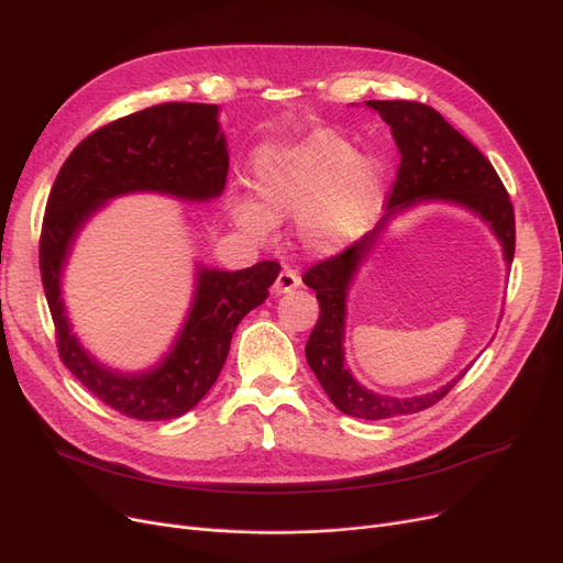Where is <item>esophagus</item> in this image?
<instances>
[{"mask_svg": "<svg viewBox=\"0 0 563 563\" xmlns=\"http://www.w3.org/2000/svg\"><path fill=\"white\" fill-rule=\"evenodd\" d=\"M299 285H301V278H299L297 272L283 269V272L278 274V278L274 280V285H272V294H274V297H283V294L294 291Z\"/></svg>", "mask_w": 563, "mask_h": 563, "instance_id": "1", "label": "esophagus"}]
</instances>
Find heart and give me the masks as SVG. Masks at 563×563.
<instances>
[{
	"label": "heart",
	"mask_w": 563,
	"mask_h": 563,
	"mask_svg": "<svg viewBox=\"0 0 563 563\" xmlns=\"http://www.w3.org/2000/svg\"><path fill=\"white\" fill-rule=\"evenodd\" d=\"M383 164L353 153L331 130L294 143L260 147L251 168L257 202H230L234 225L264 242L274 223L297 221V240L314 257L346 251L367 230L383 202Z\"/></svg>",
	"instance_id": "b5f03b06"
}]
</instances>
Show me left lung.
Here are the masks:
<instances>
[{
	"instance_id": "1",
	"label": "left lung",
	"mask_w": 563,
	"mask_h": 563,
	"mask_svg": "<svg viewBox=\"0 0 563 563\" xmlns=\"http://www.w3.org/2000/svg\"><path fill=\"white\" fill-rule=\"evenodd\" d=\"M365 107L374 109L390 125L401 162L388 198V210L376 228L344 253L314 264L303 276V283L314 289L319 301V319L306 344V361L323 393L344 416L388 420L433 406L456 386L470 367L442 388L412 397H390L367 390L349 372L344 358L349 291L383 232L412 207L448 202L488 223L507 266H511L516 219L509 194L490 162L435 109L406 100H367Z\"/></svg>"
}]
</instances>
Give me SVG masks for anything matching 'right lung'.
Listing matches in <instances>:
<instances>
[{
	"mask_svg": "<svg viewBox=\"0 0 563 563\" xmlns=\"http://www.w3.org/2000/svg\"><path fill=\"white\" fill-rule=\"evenodd\" d=\"M228 141L217 104L166 102L113 121L86 136L58 170L41 232V278L64 365L100 401L128 418L159 422L191 410L221 374L232 333L269 297L278 262L221 272L196 264L194 297L180 331L147 369L123 372L100 363L77 333L64 303V272L84 225L107 202L159 194L210 202L225 189Z\"/></svg>",
	"mask_w": 563,
	"mask_h": 563,
	"instance_id": "1",
	"label": "right lung"
}]
</instances>
